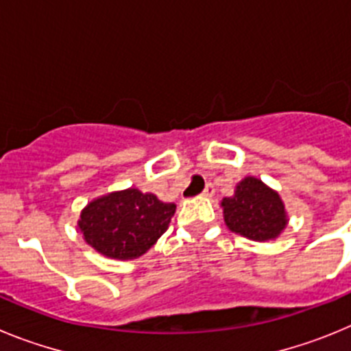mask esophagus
<instances>
[{
    "label": "esophagus",
    "mask_w": 351,
    "mask_h": 351,
    "mask_svg": "<svg viewBox=\"0 0 351 351\" xmlns=\"http://www.w3.org/2000/svg\"><path fill=\"white\" fill-rule=\"evenodd\" d=\"M204 197H207V198H210V197H213V195H214V186L213 184H210V182H209V184H207L206 186V190H204Z\"/></svg>",
    "instance_id": "obj_1"
}]
</instances>
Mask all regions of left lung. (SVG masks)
<instances>
[{"instance_id":"left-lung-1","label":"left lung","mask_w":351,"mask_h":351,"mask_svg":"<svg viewBox=\"0 0 351 351\" xmlns=\"http://www.w3.org/2000/svg\"><path fill=\"white\" fill-rule=\"evenodd\" d=\"M221 207L228 230L256 243L274 241L288 225L280 193L253 176L239 181L234 195L221 200Z\"/></svg>"}]
</instances>
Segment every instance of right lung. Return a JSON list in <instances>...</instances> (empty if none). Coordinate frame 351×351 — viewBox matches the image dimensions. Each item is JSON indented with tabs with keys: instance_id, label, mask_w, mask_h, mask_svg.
Returning <instances> with one entry per match:
<instances>
[{
	"instance_id": "add662e5",
	"label": "right lung",
	"mask_w": 351,
	"mask_h": 351,
	"mask_svg": "<svg viewBox=\"0 0 351 351\" xmlns=\"http://www.w3.org/2000/svg\"><path fill=\"white\" fill-rule=\"evenodd\" d=\"M176 204L161 202L137 188L95 198L77 221L84 241L107 258L133 260L147 253L165 234Z\"/></svg>"
}]
</instances>
